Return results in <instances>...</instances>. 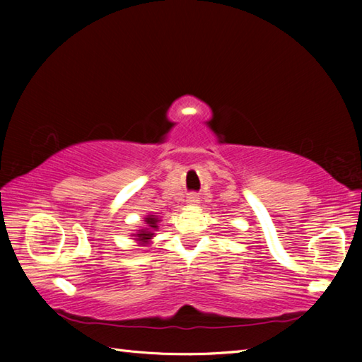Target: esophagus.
Here are the masks:
<instances>
[{"label":"esophagus","instance_id":"esophagus-1","mask_svg":"<svg viewBox=\"0 0 362 362\" xmlns=\"http://www.w3.org/2000/svg\"><path fill=\"white\" fill-rule=\"evenodd\" d=\"M187 201H188V204H189V205H196V204H199V196H197V193H189V194H188V197H187Z\"/></svg>","mask_w":362,"mask_h":362}]
</instances>
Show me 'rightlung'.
Instances as JSON below:
<instances>
[{
    "label": "right lung",
    "mask_w": 362,
    "mask_h": 362,
    "mask_svg": "<svg viewBox=\"0 0 362 362\" xmlns=\"http://www.w3.org/2000/svg\"><path fill=\"white\" fill-rule=\"evenodd\" d=\"M157 222H158V219L157 218H152V216H149V218H146V224H148V227L146 228H143V230H140V232H138V241H141L143 244H148V241L151 240V238L153 236V230H156L158 226H157Z\"/></svg>",
    "instance_id": "add662e5"
}]
</instances>
